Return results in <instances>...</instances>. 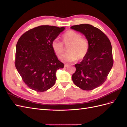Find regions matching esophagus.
I'll list each match as a JSON object with an SVG mask.
<instances>
[{
	"label": "esophagus",
	"instance_id": "34e87169",
	"mask_svg": "<svg viewBox=\"0 0 127 127\" xmlns=\"http://www.w3.org/2000/svg\"><path fill=\"white\" fill-rule=\"evenodd\" d=\"M68 66V65L67 64H65V65H64V67H67Z\"/></svg>",
	"mask_w": 127,
	"mask_h": 127
}]
</instances>
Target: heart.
<instances>
[{
  "mask_svg": "<svg viewBox=\"0 0 127 127\" xmlns=\"http://www.w3.org/2000/svg\"><path fill=\"white\" fill-rule=\"evenodd\" d=\"M63 43L55 39L52 42V48L54 52L60 59H62L65 49L63 44L66 47L68 46L67 54L64 57V60L72 62L84 59L87 54L89 44L88 39L77 32L73 30H68L62 35Z\"/></svg>",
  "mask_w": 127,
  "mask_h": 127,
  "instance_id": "b5f03b06",
  "label": "heart"
}]
</instances>
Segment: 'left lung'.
Wrapping results in <instances>:
<instances>
[{"label":"left lung","instance_id":"1","mask_svg":"<svg viewBox=\"0 0 127 127\" xmlns=\"http://www.w3.org/2000/svg\"><path fill=\"white\" fill-rule=\"evenodd\" d=\"M71 29L84 34L89 44L88 52L72 76L74 84L85 90H92L103 84L113 66L110 40L103 31L92 25L82 24Z\"/></svg>","mask_w":127,"mask_h":127}]
</instances>
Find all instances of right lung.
<instances>
[{
	"label": "right lung",
	"mask_w": 127,
	"mask_h": 127,
	"mask_svg": "<svg viewBox=\"0 0 127 127\" xmlns=\"http://www.w3.org/2000/svg\"><path fill=\"white\" fill-rule=\"evenodd\" d=\"M65 28L40 25L25 32L18 40L15 65L22 79L34 91H46L55 85L56 72L64 65L58 60L52 42Z\"/></svg>",
	"instance_id": "add662e5"
}]
</instances>
